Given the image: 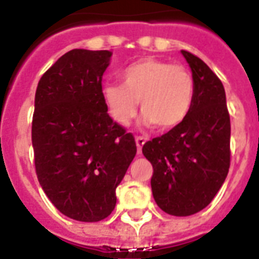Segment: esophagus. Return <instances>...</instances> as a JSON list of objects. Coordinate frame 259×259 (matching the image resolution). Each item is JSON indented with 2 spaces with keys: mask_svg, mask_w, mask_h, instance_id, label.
Returning <instances> with one entry per match:
<instances>
[{
  "mask_svg": "<svg viewBox=\"0 0 259 259\" xmlns=\"http://www.w3.org/2000/svg\"><path fill=\"white\" fill-rule=\"evenodd\" d=\"M135 142H137V148H138V154H141L142 153V146L145 145V138L142 137H137L135 138Z\"/></svg>",
  "mask_w": 259,
  "mask_h": 259,
  "instance_id": "34e87169",
  "label": "esophagus"
}]
</instances>
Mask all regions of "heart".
<instances>
[{
    "label": "heart",
    "mask_w": 259,
    "mask_h": 259,
    "mask_svg": "<svg viewBox=\"0 0 259 259\" xmlns=\"http://www.w3.org/2000/svg\"><path fill=\"white\" fill-rule=\"evenodd\" d=\"M194 91L193 75L185 66L145 58L122 70L121 84L103 87L102 98L110 117L120 125L130 124L139 102L145 125L171 130L189 116Z\"/></svg>",
    "instance_id": "heart-1"
}]
</instances>
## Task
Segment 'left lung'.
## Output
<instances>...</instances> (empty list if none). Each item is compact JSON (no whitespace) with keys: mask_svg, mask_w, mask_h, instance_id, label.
Instances as JSON below:
<instances>
[{"mask_svg":"<svg viewBox=\"0 0 259 259\" xmlns=\"http://www.w3.org/2000/svg\"><path fill=\"white\" fill-rule=\"evenodd\" d=\"M194 78L189 116L143 145L153 165V197L164 212L196 214L212 201L230 165V117L221 80L203 60L182 51Z\"/></svg>","mask_w":259,"mask_h":259,"instance_id":"left-lung-1","label":"left lung"}]
</instances>
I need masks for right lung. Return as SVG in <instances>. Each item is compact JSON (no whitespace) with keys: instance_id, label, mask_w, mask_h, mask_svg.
I'll list each match as a JSON object with an SVG mask.
<instances>
[{"instance_id":"add662e5","label":"right lung","mask_w":259,"mask_h":259,"mask_svg":"<svg viewBox=\"0 0 259 259\" xmlns=\"http://www.w3.org/2000/svg\"><path fill=\"white\" fill-rule=\"evenodd\" d=\"M110 51L71 50L45 71L34 101L31 141L41 188L60 212L105 220L137 154L131 132L111 120L102 98Z\"/></svg>"}]
</instances>
